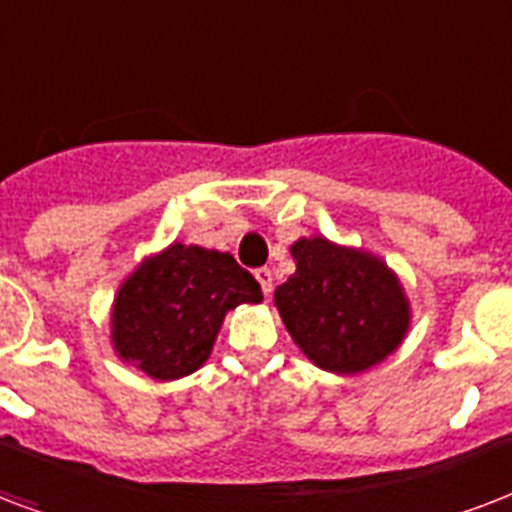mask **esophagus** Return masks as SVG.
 I'll use <instances>...</instances> for the list:
<instances>
[{"label": "esophagus", "instance_id": "obj_1", "mask_svg": "<svg viewBox=\"0 0 512 512\" xmlns=\"http://www.w3.org/2000/svg\"><path fill=\"white\" fill-rule=\"evenodd\" d=\"M255 279L260 282V287H263L265 298H268V295H271V290H273V273L268 271V268H257Z\"/></svg>", "mask_w": 512, "mask_h": 512}]
</instances>
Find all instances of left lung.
<instances>
[{"label":"left lung","mask_w":512,"mask_h":512,"mask_svg":"<svg viewBox=\"0 0 512 512\" xmlns=\"http://www.w3.org/2000/svg\"><path fill=\"white\" fill-rule=\"evenodd\" d=\"M295 273L273 292L287 333L308 360L335 376L376 368L411 330V300L386 260L325 236L290 247Z\"/></svg>","instance_id":"8db88e82"}]
</instances>
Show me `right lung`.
I'll use <instances>...</instances> for the list:
<instances>
[{
  "label": "right lung",
  "instance_id": "obj_1",
  "mask_svg": "<svg viewBox=\"0 0 512 512\" xmlns=\"http://www.w3.org/2000/svg\"><path fill=\"white\" fill-rule=\"evenodd\" d=\"M260 300V284L230 252L174 241L120 282L109 341L152 381H177L204 368L228 311Z\"/></svg>",
  "mask_w": 512,
  "mask_h": 512
}]
</instances>
